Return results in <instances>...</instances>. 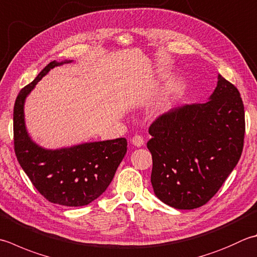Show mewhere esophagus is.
I'll return each instance as SVG.
<instances>
[{
    "label": "esophagus",
    "instance_id": "1",
    "mask_svg": "<svg viewBox=\"0 0 257 257\" xmlns=\"http://www.w3.org/2000/svg\"><path fill=\"white\" fill-rule=\"evenodd\" d=\"M132 142L136 146V147H142V146H144V144H145L144 137L140 135H135L132 139Z\"/></svg>",
    "mask_w": 257,
    "mask_h": 257
}]
</instances>
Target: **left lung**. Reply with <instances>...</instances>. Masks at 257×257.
Here are the masks:
<instances>
[{
  "instance_id": "obj_1",
  "label": "left lung",
  "mask_w": 257,
  "mask_h": 257,
  "mask_svg": "<svg viewBox=\"0 0 257 257\" xmlns=\"http://www.w3.org/2000/svg\"><path fill=\"white\" fill-rule=\"evenodd\" d=\"M149 134L156 196L174 208H198L218 192L242 155L245 112L239 91L218 74L207 102L159 115Z\"/></svg>"
}]
</instances>
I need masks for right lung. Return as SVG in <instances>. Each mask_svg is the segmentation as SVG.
<instances>
[{
	"mask_svg": "<svg viewBox=\"0 0 257 257\" xmlns=\"http://www.w3.org/2000/svg\"><path fill=\"white\" fill-rule=\"evenodd\" d=\"M68 62H50L19 92L13 110L14 152L24 173L45 199L78 207L90 204L104 193L127 153V139L51 150L40 147L29 137L24 123L25 98L50 70Z\"/></svg>",
	"mask_w": 257,
	"mask_h": 257,
	"instance_id": "obj_1",
	"label": "right lung"
}]
</instances>
